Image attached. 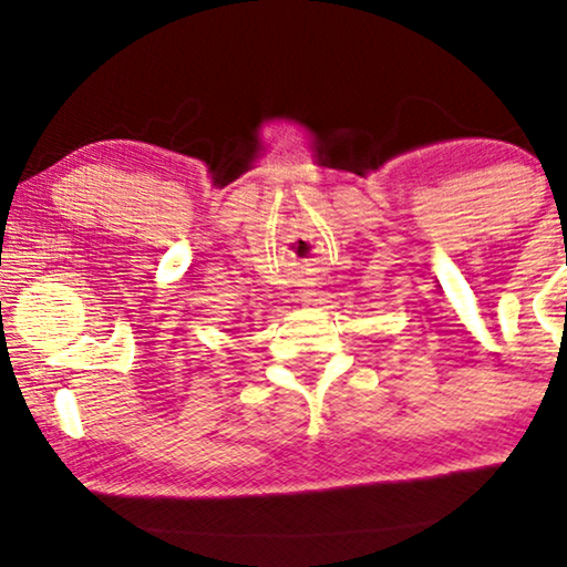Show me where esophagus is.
<instances>
[{
  "label": "esophagus",
  "instance_id": "obj_1",
  "mask_svg": "<svg viewBox=\"0 0 567 567\" xmlns=\"http://www.w3.org/2000/svg\"><path fill=\"white\" fill-rule=\"evenodd\" d=\"M297 297H299L301 305H312V297H315V291H312V289H301V291L297 293Z\"/></svg>",
  "mask_w": 567,
  "mask_h": 567
}]
</instances>
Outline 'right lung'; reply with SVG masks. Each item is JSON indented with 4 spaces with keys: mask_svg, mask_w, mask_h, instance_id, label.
<instances>
[{
    "mask_svg": "<svg viewBox=\"0 0 567 567\" xmlns=\"http://www.w3.org/2000/svg\"><path fill=\"white\" fill-rule=\"evenodd\" d=\"M234 322H239V320H234Z\"/></svg>",
    "mask_w": 567,
    "mask_h": 567,
    "instance_id": "1",
    "label": "right lung"
}]
</instances>
